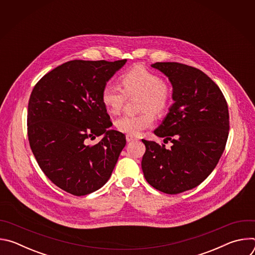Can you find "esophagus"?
Returning a JSON list of instances; mask_svg holds the SVG:
<instances>
[{
	"label": "esophagus",
	"mask_w": 255,
	"mask_h": 255,
	"mask_svg": "<svg viewBox=\"0 0 255 255\" xmlns=\"http://www.w3.org/2000/svg\"><path fill=\"white\" fill-rule=\"evenodd\" d=\"M126 140H127L128 142H131V141H136V140H138V138L135 137V136H133V135H126Z\"/></svg>",
	"instance_id": "34e87169"
}]
</instances>
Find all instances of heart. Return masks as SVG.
Wrapping results in <instances>:
<instances>
[{"label":"heart","mask_w":255,"mask_h":255,"mask_svg":"<svg viewBox=\"0 0 255 255\" xmlns=\"http://www.w3.org/2000/svg\"><path fill=\"white\" fill-rule=\"evenodd\" d=\"M123 89L113 83H108L102 91V103L107 111L117 115L125 104L127 97L141 95L140 111L136 116L125 115L116 120L115 126L127 135H138L152 126L154 115L166 113L170 104L171 91L155 72L142 65H135L121 76Z\"/></svg>","instance_id":"1"}]
</instances>
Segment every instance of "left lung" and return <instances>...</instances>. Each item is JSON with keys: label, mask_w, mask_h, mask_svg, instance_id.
<instances>
[{"label": "left lung", "mask_w": 255, "mask_h": 255, "mask_svg": "<svg viewBox=\"0 0 255 255\" xmlns=\"http://www.w3.org/2000/svg\"><path fill=\"white\" fill-rule=\"evenodd\" d=\"M172 86L174 103L154 130L165 145L142 139L145 153L141 166L154 189L176 195L204 181L219 161L229 134L227 102L218 87L196 67L178 62H156Z\"/></svg>", "instance_id": "obj_1"}]
</instances>
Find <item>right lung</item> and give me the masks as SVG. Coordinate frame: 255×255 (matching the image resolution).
I'll list each match as a JSON object with an SVG mask.
<instances>
[{
	"instance_id": "obj_1",
	"label": "right lung",
	"mask_w": 255,
	"mask_h": 255,
	"mask_svg": "<svg viewBox=\"0 0 255 255\" xmlns=\"http://www.w3.org/2000/svg\"><path fill=\"white\" fill-rule=\"evenodd\" d=\"M126 59L70 60L35 85L28 103L31 150L52 183L75 196L102 188L126 145L125 135L110 129L102 91ZM103 135L89 145L86 139Z\"/></svg>"
}]
</instances>
